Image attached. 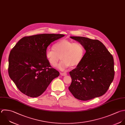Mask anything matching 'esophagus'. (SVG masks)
Returning a JSON list of instances; mask_svg holds the SVG:
<instances>
[{
	"instance_id": "34e87169",
	"label": "esophagus",
	"mask_w": 125,
	"mask_h": 125,
	"mask_svg": "<svg viewBox=\"0 0 125 125\" xmlns=\"http://www.w3.org/2000/svg\"><path fill=\"white\" fill-rule=\"evenodd\" d=\"M60 74L62 76H65V75H67V73H61Z\"/></svg>"
}]
</instances>
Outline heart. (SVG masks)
Instances as JSON below:
<instances>
[{"label":"heart","instance_id":"obj_1","mask_svg":"<svg viewBox=\"0 0 125 125\" xmlns=\"http://www.w3.org/2000/svg\"><path fill=\"white\" fill-rule=\"evenodd\" d=\"M52 49L46 51V58L51 65L55 67L60 57L62 60L56 67L60 70L78 66L82 62L86 52L81 43L67 39L58 41L53 45Z\"/></svg>","mask_w":125,"mask_h":125}]
</instances>
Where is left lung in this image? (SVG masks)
Listing matches in <instances>:
<instances>
[{
	"instance_id": "obj_1",
	"label": "left lung",
	"mask_w": 125,
	"mask_h": 125,
	"mask_svg": "<svg viewBox=\"0 0 125 125\" xmlns=\"http://www.w3.org/2000/svg\"><path fill=\"white\" fill-rule=\"evenodd\" d=\"M81 43L86 53L80 65L70 72L72 83L69 90L74 97L87 101L104 94L115 76L113 55L98 40L71 36Z\"/></svg>"
}]
</instances>
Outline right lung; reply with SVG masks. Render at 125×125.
I'll return each instance as SVG.
<instances>
[{
	"mask_svg": "<svg viewBox=\"0 0 125 125\" xmlns=\"http://www.w3.org/2000/svg\"><path fill=\"white\" fill-rule=\"evenodd\" d=\"M65 35L43 33L22 38L10 51L8 73L19 90L31 97L41 95L59 75L45 56L48 46Z\"/></svg>",
	"mask_w": 125,
	"mask_h": 125,
	"instance_id": "obj_1",
	"label": "right lung"
}]
</instances>
